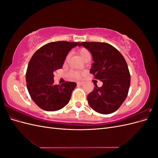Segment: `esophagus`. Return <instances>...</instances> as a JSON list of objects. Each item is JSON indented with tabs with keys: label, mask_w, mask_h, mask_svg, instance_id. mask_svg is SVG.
Masks as SVG:
<instances>
[{
	"label": "esophagus",
	"mask_w": 158,
	"mask_h": 158,
	"mask_svg": "<svg viewBox=\"0 0 158 158\" xmlns=\"http://www.w3.org/2000/svg\"><path fill=\"white\" fill-rule=\"evenodd\" d=\"M84 82H82V81H81V82H78L77 84L79 85H82L84 84Z\"/></svg>",
	"instance_id": "34e87169"
}]
</instances>
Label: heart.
Returning <instances> with one entry per match:
<instances>
[{"label": "heart", "mask_w": 158, "mask_h": 158, "mask_svg": "<svg viewBox=\"0 0 158 158\" xmlns=\"http://www.w3.org/2000/svg\"><path fill=\"white\" fill-rule=\"evenodd\" d=\"M78 54H79V56H80V58L83 60H84L85 58H86V57L90 56V53H89V51L85 48L80 49L78 51ZM72 76H74V77H76V78H78L80 76V73H78V72H74V73H72Z\"/></svg>", "instance_id": "1"}]
</instances>
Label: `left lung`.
Here are the masks:
<instances>
[{
	"mask_svg": "<svg viewBox=\"0 0 158 158\" xmlns=\"http://www.w3.org/2000/svg\"><path fill=\"white\" fill-rule=\"evenodd\" d=\"M79 46L91 52L94 63L90 73L103 82L102 87L95 85L88 94L89 106L99 113L114 112L127 98L130 88L131 76L125 58L107 43L82 42Z\"/></svg>",
	"mask_w": 158,
	"mask_h": 158,
	"instance_id": "obj_1",
	"label": "left lung"
}]
</instances>
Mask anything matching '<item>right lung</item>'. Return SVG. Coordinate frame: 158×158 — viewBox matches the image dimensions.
I'll return each mask as SVG.
<instances>
[{
  "mask_svg": "<svg viewBox=\"0 0 158 158\" xmlns=\"http://www.w3.org/2000/svg\"><path fill=\"white\" fill-rule=\"evenodd\" d=\"M80 43L56 41L49 43L38 49L27 66V88L33 101L47 111L63 108L69 102L76 86L73 82L54 84V72L62 68L69 51Z\"/></svg>",
  "mask_w": 158,
  "mask_h": 158,
  "instance_id": "right-lung-1",
  "label": "right lung"
}]
</instances>
